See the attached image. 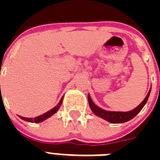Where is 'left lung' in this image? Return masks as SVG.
<instances>
[{"instance_id": "8db88e82", "label": "left lung", "mask_w": 160, "mask_h": 160, "mask_svg": "<svg viewBox=\"0 0 160 160\" xmlns=\"http://www.w3.org/2000/svg\"><path fill=\"white\" fill-rule=\"evenodd\" d=\"M152 90V87L150 88V90L148 91V94L143 99V101L139 104L137 107L135 109H133L132 111H127V112H122V111H106L103 109L100 108L98 106H96L92 101L91 98H90V94H88V102L89 106H90L91 111H93L95 115L100 117V118L105 119L106 121L111 123H122V122H126L129 121V120L132 119L134 117H135L138 113L140 112L142 107L145 106V104L148 102V98H149L150 93Z\"/></svg>"}]
</instances>
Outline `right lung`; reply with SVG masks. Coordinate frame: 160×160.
I'll list each match as a JSON object with an SVG mask.
<instances>
[{
	"label": "right lung",
	"instance_id": "1",
	"mask_svg": "<svg viewBox=\"0 0 160 160\" xmlns=\"http://www.w3.org/2000/svg\"><path fill=\"white\" fill-rule=\"evenodd\" d=\"M62 100H63V97L61 98V100L59 101L58 104L56 107H54L53 109H51L50 111H47V112L45 113V114H42V115H39V116L36 117V118H25V117H22V116H19V117L22 118V119L25 120V121H27V122H35V123H38V122H43L44 120H46V118H49L50 116H52L53 114H54L55 113L58 111V109L60 108L61 105H62Z\"/></svg>",
	"mask_w": 160,
	"mask_h": 160
}]
</instances>
